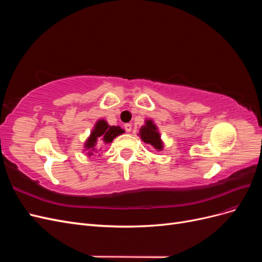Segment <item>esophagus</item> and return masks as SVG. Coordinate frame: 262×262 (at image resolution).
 Wrapping results in <instances>:
<instances>
[{
    "mask_svg": "<svg viewBox=\"0 0 262 262\" xmlns=\"http://www.w3.org/2000/svg\"><path fill=\"white\" fill-rule=\"evenodd\" d=\"M124 130H125L126 132H131V130H132V124H131V123H125V124H124Z\"/></svg>",
    "mask_w": 262,
    "mask_h": 262,
    "instance_id": "esophagus-1",
    "label": "esophagus"
}]
</instances>
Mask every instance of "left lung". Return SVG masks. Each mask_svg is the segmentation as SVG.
I'll return each mask as SVG.
<instances>
[{"label": "left lung", "instance_id": "8db88e82", "mask_svg": "<svg viewBox=\"0 0 262 262\" xmlns=\"http://www.w3.org/2000/svg\"><path fill=\"white\" fill-rule=\"evenodd\" d=\"M140 137L144 143L152 145L157 150L163 149V142L161 140L160 133L157 131V126L152 120H146L145 125L140 129Z\"/></svg>", "mask_w": 262, "mask_h": 262}]
</instances>
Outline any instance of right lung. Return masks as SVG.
<instances>
[{
    "instance_id": "obj_1",
    "label": "right lung",
    "mask_w": 262,
    "mask_h": 262,
    "mask_svg": "<svg viewBox=\"0 0 262 262\" xmlns=\"http://www.w3.org/2000/svg\"><path fill=\"white\" fill-rule=\"evenodd\" d=\"M124 131L120 126L116 125H109L105 120H98L95 124L93 131L91 132L90 138L87 139L85 143V148L89 149V155H93V150H95V146L97 144V141L101 143V141L105 144L112 143L113 140L120 136Z\"/></svg>"
}]
</instances>
